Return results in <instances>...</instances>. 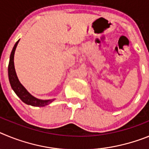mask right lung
<instances>
[{"instance_id":"right-lung-1","label":"right lung","mask_w":149,"mask_h":149,"mask_svg":"<svg viewBox=\"0 0 149 149\" xmlns=\"http://www.w3.org/2000/svg\"><path fill=\"white\" fill-rule=\"evenodd\" d=\"M18 42H19V40L17 41L14 47H13V49L11 52V54H10V63H9V65H8V75H9L10 85H11L12 88L15 93V94L21 98V100L23 102H24L27 104L34 107H43L49 104L54 99L40 100L35 98L27 92V89L22 86V84L18 81L16 73H15V67H14V54H15V48H16Z\"/></svg>"}]
</instances>
